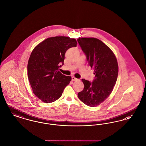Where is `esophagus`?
Wrapping results in <instances>:
<instances>
[{"mask_svg":"<svg viewBox=\"0 0 146 146\" xmlns=\"http://www.w3.org/2000/svg\"><path fill=\"white\" fill-rule=\"evenodd\" d=\"M71 78H72V81H77L78 79L76 78H75V77H71Z\"/></svg>","mask_w":146,"mask_h":146,"instance_id":"obj_1","label":"esophagus"}]
</instances>
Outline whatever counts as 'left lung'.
I'll list each match as a JSON object with an SVG mask.
<instances>
[{
    "mask_svg": "<svg viewBox=\"0 0 146 146\" xmlns=\"http://www.w3.org/2000/svg\"><path fill=\"white\" fill-rule=\"evenodd\" d=\"M77 41L95 75L93 82L82 79L84 88L78 92V97L86 105L94 107L112 92L118 75V64L112 50L100 39L81 38Z\"/></svg>",
    "mask_w": 146,
    "mask_h": 146,
    "instance_id": "left-lung-1",
    "label": "left lung"
}]
</instances>
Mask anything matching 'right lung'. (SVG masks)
<instances>
[{"label":"right lung","mask_w":146,"mask_h":146,"mask_svg":"<svg viewBox=\"0 0 146 146\" xmlns=\"http://www.w3.org/2000/svg\"><path fill=\"white\" fill-rule=\"evenodd\" d=\"M76 40L65 36L48 38L36 46L27 64V75L33 93L39 100L50 103L58 100L71 77L59 71L64 65L65 54L76 47Z\"/></svg>","instance_id":"add662e5"}]
</instances>
